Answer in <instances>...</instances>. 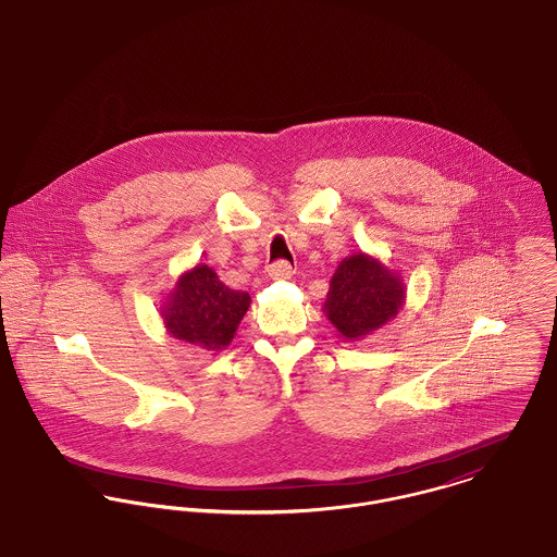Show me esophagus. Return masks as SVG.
<instances>
[{
  "label": "esophagus",
  "mask_w": 557,
  "mask_h": 557,
  "mask_svg": "<svg viewBox=\"0 0 557 557\" xmlns=\"http://www.w3.org/2000/svg\"><path fill=\"white\" fill-rule=\"evenodd\" d=\"M267 273L273 280H288L295 273V269H293V264L288 260H275L273 264H269Z\"/></svg>",
  "instance_id": "obj_1"
}]
</instances>
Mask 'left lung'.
Masks as SVG:
<instances>
[{
	"label": "left lung",
	"instance_id": "left-lung-1",
	"mask_svg": "<svg viewBox=\"0 0 557 557\" xmlns=\"http://www.w3.org/2000/svg\"><path fill=\"white\" fill-rule=\"evenodd\" d=\"M405 302V286L377 258H343L324 300L326 318L345 339H360L396 318Z\"/></svg>",
	"mask_w": 557,
	"mask_h": 557
}]
</instances>
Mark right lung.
Returning a JSON list of instances; mask_svg holds the SVG:
<instances>
[{"instance_id": "right-lung-1", "label": "right lung", "mask_w": 557, "mask_h": 557, "mask_svg": "<svg viewBox=\"0 0 557 557\" xmlns=\"http://www.w3.org/2000/svg\"><path fill=\"white\" fill-rule=\"evenodd\" d=\"M250 307V295L231 290L214 269L197 264L182 273L161 311L168 333L203 349H224Z\"/></svg>"}]
</instances>
